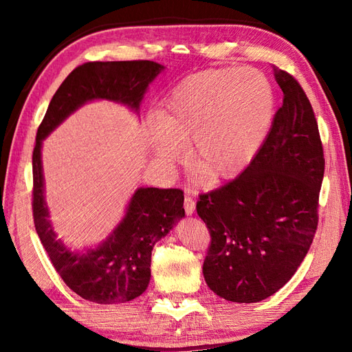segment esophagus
<instances>
[{"label":"esophagus","mask_w":352,"mask_h":352,"mask_svg":"<svg viewBox=\"0 0 352 352\" xmlns=\"http://www.w3.org/2000/svg\"><path fill=\"white\" fill-rule=\"evenodd\" d=\"M184 210L188 216H192L193 212H195V201H193L190 197L184 198Z\"/></svg>","instance_id":"34e87169"}]
</instances>
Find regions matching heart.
Listing matches in <instances>:
<instances>
[{
  "label": "heart",
  "instance_id": "1",
  "mask_svg": "<svg viewBox=\"0 0 352 352\" xmlns=\"http://www.w3.org/2000/svg\"><path fill=\"white\" fill-rule=\"evenodd\" d=\"M271 81L254 68L214 69L183 80L146 119L157 163L172 166L188 144L189 163L208 180L223 182L248 168L271 126Z\"/></svg>",
  "mask_w": 352,
  "mask_h": 352
}]
</instances>
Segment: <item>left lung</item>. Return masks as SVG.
Segmentation results:
<instances>
[{"label":"left lung","instance_id":"1","mask_svg":"<svg viewBox=\"0 0 352 352\" xmlns=\"http://www.w3.org/2000/svg\"><path fill=\"white\" fill-rule=\"evenodd\" d=\"M283 91L267 136L241 175L199 195L210 233L203 274L216 295L258 302L286 284L318 227L325 159L311 104L300 83L274 66Z\"/></svg>","mask_w":352,"mask_h":352}]
</instances>
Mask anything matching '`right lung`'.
I'll return each instance as SVG.
<instances>
[{"instance_id":"1","label":"right lung","mask_w":352,"mask_h":352,"mask_svg":"<svg viewBox=\"0 0 352 352\" xmlns=\"http://www.w3.org/2000/svg\"><path fill=\"white\" fill-rule=\"evenodd\" d=\"M164 69L151 60L89 62L74 69L52 96L37 129L33 151V218L52 266L71 290L96 304H121L140 296L151 278L154 245L184 218L180 189L139 188L121 222L95 248L72 251L50 221L45 203L42 142L66 118L91 101H113L139 113L148 86Z\"/></svg>"}]
</instances>
